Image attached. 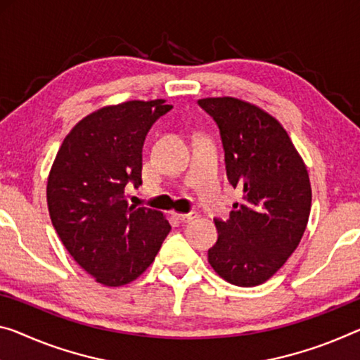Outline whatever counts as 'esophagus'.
Listing matches in <instances>:
<instances>
[{
    "label": "esophagus",
    "instance_id": "obj_1",
    "mask_svg": "<svg viewBox=\"0 0 360 360\" xmlns=\"http://www.w3.org/2000/svg\"><path fill=\"white\" fill-rule=\"evenodd\" d=\"M175 217L180 220V222H190V220L196 219L198 214L196 212H188V214H181V212H174Z\"/></svg>",
    "mask_w": 360,
    "mask_h": 360
}]
</instances>
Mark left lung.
I'll return each instance as SVG.
<instances>
[{
  "instance_id": "left-lung-1",
  "label": "left lung",
  "mask_w": 360,
  "mask_h": 360,
  "mask_svg": "<svg viewBox=\"0 0 360 360\" xmlns=\"http://www.w3.org/2000/svg\"><path fill=\"white\" fill-rule=\"evenodd\" d=\"M220 129L229 181L241 188L207 257L214 272L236 286H257L276 274L300 245L311 214L312 188L301 154L278 120L250 101L202 98Z\"/></svg>"
}]
</instances>
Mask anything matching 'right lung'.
Masks as SVG:
<instances>
[{"instance_id": "1", "label": "right lung", "mask_w": 360, "mask_h": 360, "mask_svg": "<svg viewBox=\"0 0 360 360\" xmlns=\"http://www.w3.org/2000/svg\"><path fill=\"white\" fill-rule=\"evenodd\" d=\"M170 109L165 99L99 108L72 127L49 170L54 230L75 262L104 286L136 280L170 231L161 211L125 199L129 181L141 185L146 134Z\"/></svg>"}]
</instances>
